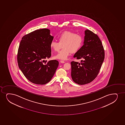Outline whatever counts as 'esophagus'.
I'll use <instances>...</instances> for the list:
<instances>
[{
    "mask_svg": "<svg viewBox=\"0 0 125 125\" xmlns=\"http://www.w3.org/2000/svg\"><path fill=\"white\" fill-rule=\"evenodd\" d=\"M60 62L61 63H65V62H64V61L61 60Z\"/></svg>",
    "mask_w": 125,
    "mask_h": 125,
    "instance_id": "esophagus-1",
    "label": "esophagus"
}]
</instances>
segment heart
<instances>
[{
  "mask_svg": "<svg viewBox=\"0 0 125 125\" xmlns=\"http://www.w3.org/2000/svg\"><path fill=\"white\" fill-rule=\"evenodd\" d=\"M59 42L52 40L50 47L55 51H59L62 45L63 48L54 56V58L66 60L71 52L75 53L80 49L83 43V37L80 34L66 31L59 35Z\"/></svg>",
  "mask_w": 125,
  "mask_h": 125,
  "instance_id": "b5f03b06",
  "label": "heart"
}]
</instances>
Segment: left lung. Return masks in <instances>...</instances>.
Returning a JSON list of instances; mask_svg holds the SVG:
<instances>
[{"label": "left lung", "mask_w": 125, "mask_h": 125, "mask_svg": "<svg viewBox=\"0 0 125 125\" xmlns=\"http://www.w3.org/2000/svg\"><path fill=\"white\" fill-rule=\"evenodd\" d=\"M74 58L83 60L80 63L71 62L73 81L80 85L92 82L99 74L104 59V51L98 35L88 29L85 30L83 46L76 52Z\"/></svg>", "instance_id": "left-lung-1"}]
</instances>
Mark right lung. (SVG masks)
<instances>
[{"instance_id": "1", "label": "right lung", "mask_w": 125, "mask_h": 125, "mask_svg": "<svg viewBox=\"0 0 125 125\" xmlns=\"http://www.w3.org/2000/svg\"><path fill=\"white\" fill-rule=\"evenodd\" d=\"M53 39L48 29L33 31L22 38L17 55L18 65L25 77L34 84L48 83L58 67V61L45 60L51 56L50 43Z\"/></svg>"}]
</instances>
